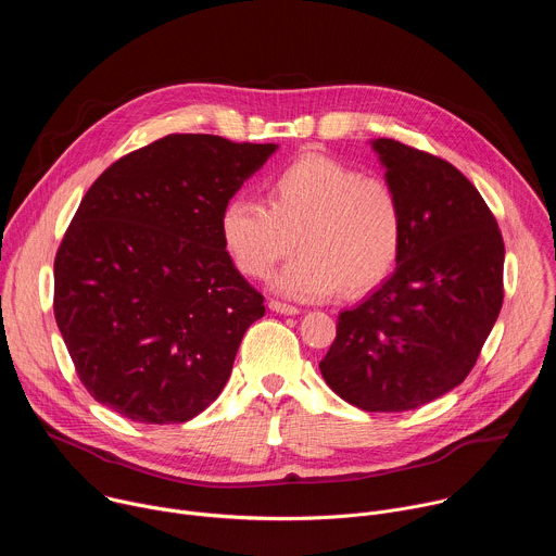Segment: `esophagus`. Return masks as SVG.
<instances>
[{
    "label": "esophagus",
    "mask_w": 556,
    "mask_h": 556,
    "mask_svg": "<svg viewBox=\"0 0 556 556\" xmlns=\"http://www.w3.org/2000/svg\"><path fill=\"white\" fill-rule=\"evenodd\" d=\"M268 307L273 312H279V314H299V307L296 305H290V303H283V301H270Z\"/></svg>",
    "instance_id": "obj_1"
}]
</instances>
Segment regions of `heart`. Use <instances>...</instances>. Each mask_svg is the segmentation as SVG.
<instances>
[{"instance_id": "obj_1", "label": "heart", "mask_w": 556, "mask_h": 556, "mask_svg": "<svg viewBox=\"0 0 556 556\" xmlns=\"http://www.w3.org/2000/svg\"><path fill=\"white\" fill-rule=\"evenodd\" d=\"M268 206L232 198L219 215L222 242L247 277L266 279L294 247L301 255L275 279L292 299L358 296L399 262L405 217L395 189L324 153H303L266 182Z\"/></svg>"}]
</instances>
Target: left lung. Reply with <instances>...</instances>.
<instances>
[{"instance_id":"left-lung-1","label":"left lung","mask_w":556,"mask_h":556,"mask_svg":"<svg viewBox=\"0 0 556 556\" xmlns=\"http://www.w3.org/2000/svg\"><path fill=\"white\" fill-rule=\"evenodd\" d=\"M403 204L395 270L343 309L319 369L363 412H409L457 387L504 301V240L470 180L442 157L391 138L371 142Z\"/></svg>"}]
</instances>
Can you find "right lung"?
<instances>
[{"label": "right lung", "instance_id": "add662e5", "mask_svg": "<svg viewBox=\"0 0 556 556\" xmlns=\"http://www.w3.org/2000/svg\"><path fill=\"white\" fill-rule=\"evenodd\" d=\"M275 149L169 134L88 189L54 257V319L94 401L174 425L217 399L266 312L232 266L219 215Z\"/></svg>", "mask_w": 556, "mask_h": 556}]
</instances>
